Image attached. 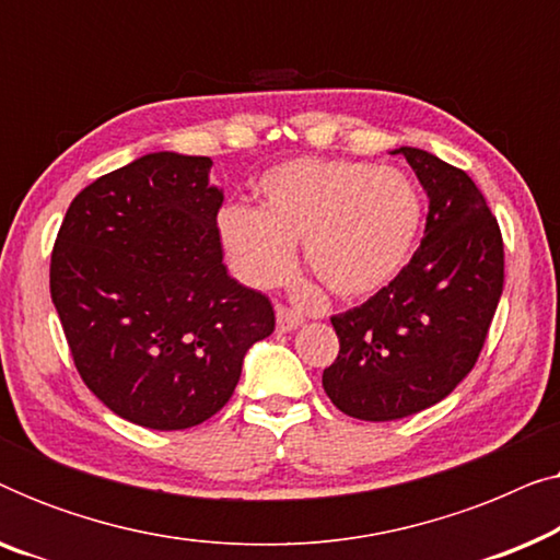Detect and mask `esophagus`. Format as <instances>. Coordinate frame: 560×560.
<instances>
[{
	"label": "esophagus",
	"mask_w": 560,
	"mask_h": 560,
	"mask_svg": "<svg viewBox=\"0 0 560 560\" xmlns=\"http://www.w3.org/2000/svg\"><path fill=\"white\" fill-rule=\"evenodd\" d=\"M275 316H278V328L280 331H295L298 326H303V316L293 308H288V305H278V311H275Z\"/></svg>",
	"instance_id": "obj_1"
}]
</instances>
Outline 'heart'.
Segmentation results:
<instances>
[{
	"instance_id": "obj_1",
	"label": "heart",
	"mask_w": 560,
	"mask_h": 560,
	"mask_svg": "<svg viewBox=\"0 0 560 560\" xmlns=\"http://www.w3.org/2000/svg\"><path fill=\"white\" fill-rule=\"evenodd\" d=\"M257 198L259 209L224 206L217 219L229 267L252 288L288 280L303 242L305 265L334 295H372L402 270L423 224L408 175L357 160H290L262 175Z\"/></svg>"
}]
</instances>
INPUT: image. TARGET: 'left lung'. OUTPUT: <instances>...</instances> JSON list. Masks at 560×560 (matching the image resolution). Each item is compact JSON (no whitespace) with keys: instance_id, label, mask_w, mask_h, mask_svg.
Masks as SVG:
<instances>
[{"instance_id":"1","label":"left lung","mask_w":560,"mask_h":560,"mask_svg":"<svg viewBox=\"0 0 560 560\" xmlns=\"http://www.w3.org/2000/svg\"><path fill=\"white\" fill-rule=\"evenodd\" d=\"M397 152L428 194L423 242L389 285L331 316L339 357L324 370L336 408L374 423L431 408L471 372L504 285L502 232L477 183L425 150Z\"/></svg>"}]
</instances>
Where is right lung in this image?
Instances as JSON below:
<instances>
[{
	"mask_svg": "<svg viewBox=\"0 0 560 560\" xmlns=\"http://www.w3.org/2000/svg\"><path fill=\"white\" fill-rule=\"evenodd\" d=\"M211 158L150 152L68 206L50 298L86 387L152 431L224 408L252 343L275 331L267 295L229 278Z\"/></svg>",
	"mask_w": 560,
	"mask_h": 560,
	"instance_id": "obj_1",
	"label": "right lung"
}]
</instances>
